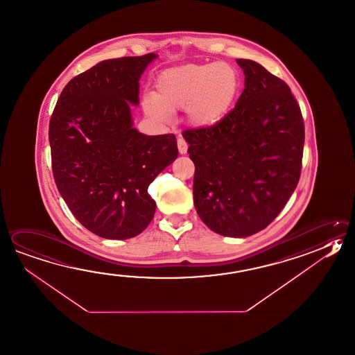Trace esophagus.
Here are the masks:
<instances>
[{"label": "esophagus", "instance_id": "34e87169", "mask_svg": "<svg viewBox=\"0 0 355 355\" xmlns=\"http://www.w3.org/2000/svg\"><path fill=\"white\" fill-rule=\"evenodd\" d=\"M177 146H178V150H180V153L186 154L187 153L188 144L187 141H184L183 138H178L177 139Z\"/></svg>", "mask_w": 355, "mask_h": 355}]
</instances>
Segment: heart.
Here are the masks:
<instances>
[{"label": "heart", "instance_id": "1", "mask_svg": "<svg viewBox=\"0 0 355 355\" xmlns=\"http://www.w3.org/2000/svg\"><path fill=\"white\" fill-rule=\"evenodd\" d=\"M239 89L240 76L228 62L184 64L158 75L154 98L147 96L143 109L157 121H168L171 113L187 109L196 127H211L226 115Z\"/></svg>", "mask_w": 355, "mask_h": 355}]
</instances>
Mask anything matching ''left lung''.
I'll return each instance as SVG.
<instances>
[{"label":"left lung","mask_w":355,"mask_h":355,"mask_svg":"<svg viewBox=\"0 0 355 355\" xmlns=\"http://www.w3.org/2000/svg\"><path fill=\"white\" fill-rule=\"evenodd\" d=\"M236 61L245 89L234 109L183 138L200 218L216 234L248 237L274 221L297 186L305 130L288 84L256 61Z\"/></svg>","instance_id":"left-lung-1"}]
</instances>
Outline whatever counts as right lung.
<instances>
[{
  "mask_svg": "<svg viewBox=\"0 0 355 355\" xmlns=\"http://www.w3.org/2000/svg\"><path fill=\"white\" fill-rule=\"evenodd\" d=\"M155 54L96 64L69 81L49 125L56 187L84 227L127 240L153 218L148 194L154 178L178 155L173 134L146 135L133 128L130 104Z\"/></svg>",
  "mask_w": 355,
  "mask_h": 355,
  "instance_id": "add662e5",
  "label": "right lung"
}]
</instances>
